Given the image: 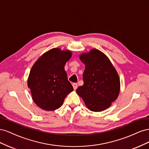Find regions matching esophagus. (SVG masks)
I'll use <instances>...</instances> for the list:
<instances>
[{"mask_svg": "<svg viewBox=\"0 0 149 149\" xmlns=\"http://www.w3.org/2000/svg\"><path fill=\"white\" fill-rule=\"evenodd\" d=\"M73 86L74 89H77V88H78V84L76 83H73Z\"/></svg>", "mask_w": 149, "mask_h": 149, "instance_id": "34e87169", "label": "esophagus"}]
</instances>
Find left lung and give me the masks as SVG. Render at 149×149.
Wrapping results in <instances>:
<instances>
[{
  "mask_svg": "<svg viewBox=\"0 0 149 149\" xmlns=\"http://www.w3.org/2000/svg\"><path fill=\"white\" fill-rule=\"evenodd\" d=\"M85 64L84 84L76 89L89 110L102 111L118 97L120 79L116 70L104 54L96 49L79 57Z\"/></svg>",
  "mask_w": 149,
  "mask_h": 149,
  "instance_id": "8db88e82",
  "label": "left lung"
}]
</instances>
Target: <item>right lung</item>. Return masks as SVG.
<instances>
[{"mask_svg":"<svg viewBox=\"0 0 149 149\" xmlns=\"http://www.w3.org/2000/svg\"><path fill=\"white\" fill-rule=\"evenodd\" d=\"M69 50L53 48L44 53L31 68L28 79L35 103L46 111L56 110L73 91L64 66L71 56Z\"/></svg>","mask_w":149,"mask_h":149,"instance_id":"add662e5","label":"right lung"}]
</instances>
